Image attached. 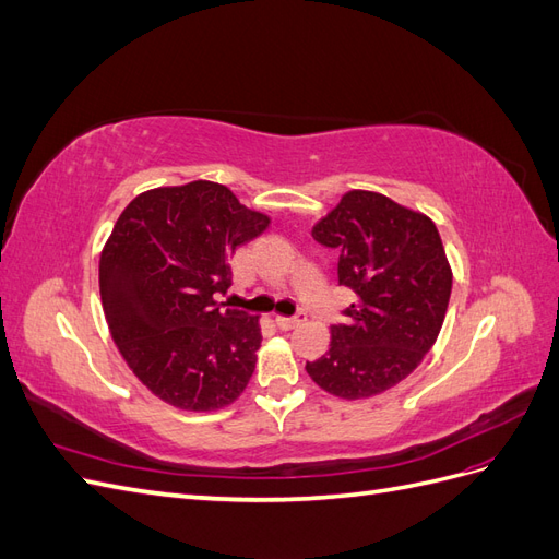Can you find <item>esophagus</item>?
Returning a JSON list of instances; mask_svg holds the SVG:
<instances>
[{
    "instance_id": "1",
    "label": "esophagus",
    "mask_w": 559,
    "mask_h": 559,
    "mask_svg": "<svg viewBox=\"0 0 559 559\" xmlns=\"http://www.w3.org/2000/svg\"><path fill=\"white\" fill-rule=\"evenodd\" d=\"M308 319V314L306 312H298L296 317H277L275 321H277V326L282 329V331H289V329H296V326H300L302 321Z\"/></svg>"
}]
</instances>
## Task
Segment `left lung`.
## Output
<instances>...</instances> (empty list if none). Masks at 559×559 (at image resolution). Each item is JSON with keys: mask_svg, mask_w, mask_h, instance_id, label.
<instances>
[{"mask_svg": "<svg viewBox=\"0 0 559 559\" xmlns=\"http://www.w3.org/2000/svg\"><path fill=\"white\" fill-rule=\"evenodd\" d=\"M312 238L337 251V284L357 298L308 376L347 401L382 394L413 373L443 326L452 270L441 235L386 195L349 191Z\"/></svg>", "mask_w": 559, "mask_h": 559, "instance_id": "8db88e82", "label": "left lung"}]
</instances>
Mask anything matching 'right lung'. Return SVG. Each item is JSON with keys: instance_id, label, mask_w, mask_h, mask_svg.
<instances>
[{"instance_id": "add662e5", "label": "right lung", "mask_w": 559, "mask_h": 559, "mask_svg": "<svg viewBox=\"0 0 559 559\" xmlns=\"http://www.w3.org/2000/svg\"><path fill=\"white\" fill-rule=\"evenodd\" d=\"M226 186L191 181L134 198L99 259V294L114 343L165 403L216 411L238 399L257 366L259 319L216 300L230 257L267 228Z\"/></svg>"}]
</instances>
